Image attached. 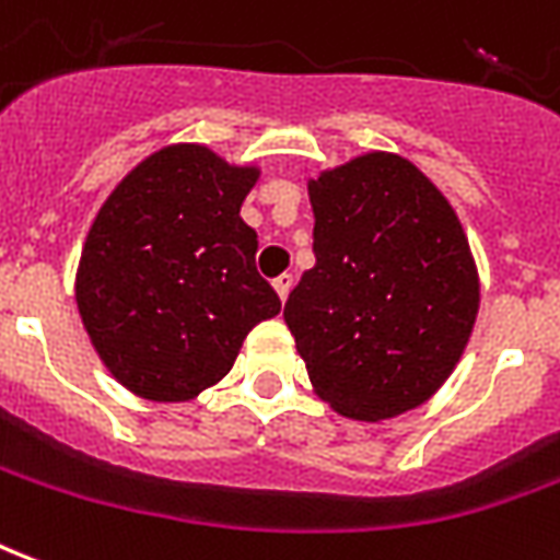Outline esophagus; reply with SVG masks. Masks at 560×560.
<instances>
[{
  "instance_id": "obj_1",
  "label": "esophagus",
  "mask_w": 560,
  "mask_h": 560,
  "mask_svg": "<svg viewBox=\"0 0 560 560\" xmlns=\"http://www.w3.org/2000/svg\"><path fill=\"white\" fill-rule=\"evenodd\" d=\"M292 273H280L277 280H273V289H277V295H280V301H287L289 299V292H292Z\"/></svg>"
}]
</instances>
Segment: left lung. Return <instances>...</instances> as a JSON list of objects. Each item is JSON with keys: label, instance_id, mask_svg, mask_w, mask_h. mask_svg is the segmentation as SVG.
Returning <instances> with one entry per match:
<instances>
[{"label": "left lung", "instance_id": "8db88e82", "mask_svg": "<svg viewBox=\"0 0 560 560\" xmlns=\"http://www.w3.org/2000/svg\"><path fill=\"white\" fill-rule=\"evenodd\" d=\"M316 265L287 319L313 392L347 419L422 407L470 340L479 273L455 210L398 153L371 150L307 180Z\"/></svg>", "mask_w": 560, "mask_h": 560}]
</instances>
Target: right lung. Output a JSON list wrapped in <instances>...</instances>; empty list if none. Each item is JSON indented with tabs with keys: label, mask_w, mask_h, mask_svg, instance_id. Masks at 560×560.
Instances as JSON below:
<instances>
[{
	"label": "right lung",
	"mask_w": 560,
	"mask_h": 560,
	"mask_svg": "<svg viewBox=\"0 0 560 560\" xmlns=\"http://www.w3.org/2000/svg\"><path fill=\"white\" fill-rule=\"evenodd\" d=\"M259 174L180 141L138 162L98 208L74 301L102 364L138 398H198L232 371L249 328L280 313L241 220Z\"/></svg>",
	"instance_id": "obj_1"
}]
</instances>
